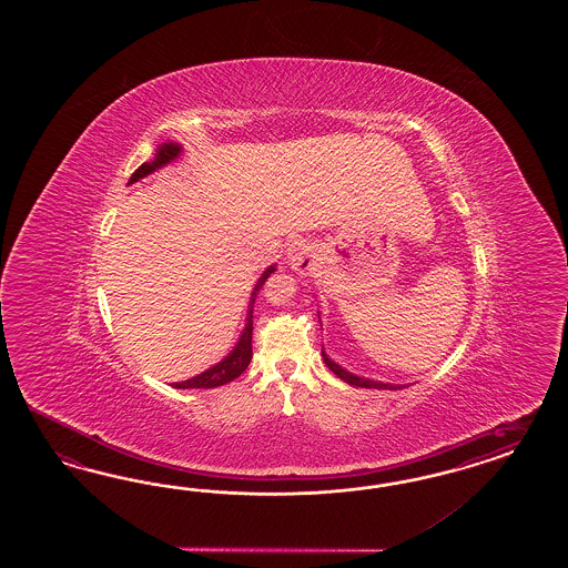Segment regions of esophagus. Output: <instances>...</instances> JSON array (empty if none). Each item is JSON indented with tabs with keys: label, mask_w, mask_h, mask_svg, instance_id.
Wrapping results in <instances>:
<instances>
[{
	"label": "esophagus",
	"mask_w": 568,
	"mask_h": 568,
	"mask_svg": "<svg viewBox=\"0 0 568 568\" xmlns=\"http://www.w3.org/2000/svg\"><path fill=\"white\" fill-rule=\"evenodd\" d=\"M314 258H316V245L310 243L308 240H295L287 250V262L300 275L312 271V266L316 262Z\"/></svg>",
	"instance_id": "1"
}]
</instances>
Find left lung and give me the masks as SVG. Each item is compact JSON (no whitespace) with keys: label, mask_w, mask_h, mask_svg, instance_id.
<instances>
[{"label":"left lung","mask_w":568,"mask_h":568,"mask_svg":"<svg viewBox=\"0 0 568 568\" xmlns=\"http://www.w3.org/2000/svg\"><path fill=\"white\" fill-rule=\"evenodd\" d=\"M323 361H325V364H327L328 368H331L337 377L345 381L347 385H354V387H366V389H402V387H408V385H396V383H383V381L358 377V375H354V373L345 371L344 366H339L337 362L331 361L325 349H323Z\"/></svg>","instance_id":"1"}]
</instances>
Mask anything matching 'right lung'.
<instances>
[{
    "instance_id": "obj_1",
    "label": "right lung",
    "mask_w": 568,
    "mask_h": 568,
    "mask_svg": "<svg viewBox=\"0 0 568 568\" xmlns=\"http://www.w3.org/2000/svg\"><path fill=\"white\" fill-rule=\"evenodd\" d=\"M183 152V145L176 143V141H166V143H160L155 148L154 158L150 162H143L139 166L138 171L131 174L129 179V185L138 183L139 179L152 174L158 169H164L166 164L174 162L179 155ZM276 271V264L268 266L262 275L258 276L252 295H250V304H247V316H245V327L241 331L240 339L235 347L224 356L223 361L216 362L214 366L206 368L204 373L195 375V377L187 378V381H181V383H172V387L176 389H212V387H221L224 383L233 381V378L240 377L241 373L247 368V364L252 361V331H254V302H256V295H258L262 285L266 283V278L273 275Z\"/></svg>"
}]
</instances>
